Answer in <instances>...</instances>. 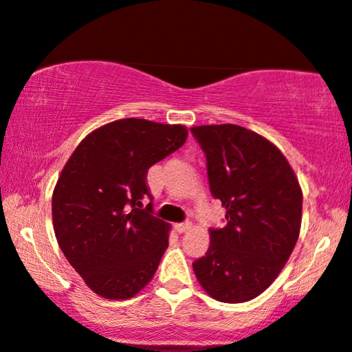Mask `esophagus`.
<instances>
[{
	"label": "esophagus",
	"mask_w": 352,
	"mask_h": 352,
	"mask_svg": "<svg viewBox=\"0 0 352 352\" xmlns=\"http://www.w3.org/2000/svg\"><path fill=\"white\" fill-rule=\"evenodd\" d=\"M173 228H175L177 233H185L191 230V223L190 222H185V223H175L173 225Z\"/></svg>",
	"instance_id": "obj_1"
}]
</instances>
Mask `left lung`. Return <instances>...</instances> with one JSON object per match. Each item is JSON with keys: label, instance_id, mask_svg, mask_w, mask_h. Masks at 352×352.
Segmentation results:
<instances>
[{"label": "left lung", "instance_id": "obj_1", "mask_svg": "<svg viewBox=\"0 0 352 352\" xmlns=\"http://www.w3.org/2000/svg\"><path fill=\"white\" fill-rule=\"evenodd\" d=\"M208 161L209 188L227 209L210 228L208 252L193 262L196 278L220 302H246L274 283L296 246L302 190L283 153L235 124L191 127Z\"/></svg>", "mask_w": 352, "mask_h": 352}]
</instances>
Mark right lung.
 Instances as JSON below:
<instances>
[{"instance_id":"obj_1","label":"right lung","mask_w":352,"mask_h":352,"mask_svg":"<svg viewBox=\"0 0 352 352\" xmlns=\"http://www.w3.org/2000/svg\"><path fill=\"white\" fill-rule=\"evenodd\" d=\"M180 124L119 119L93 130L65 162L53 191L56 240L87 287L130 299L156 274L170 225L151 215L148 168L184 146Z\"/></svg>"}]
</instances>
